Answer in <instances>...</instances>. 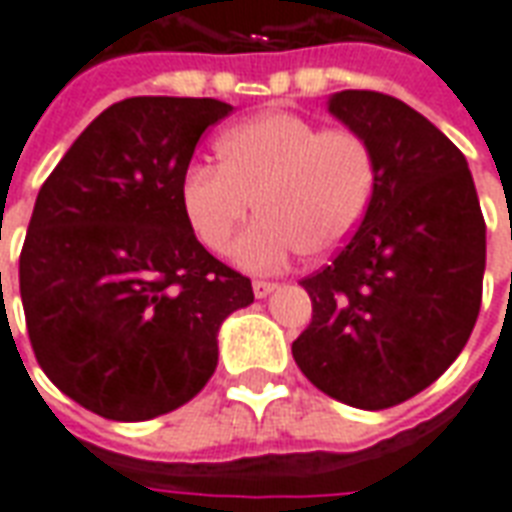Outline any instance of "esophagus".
Here are the masks:
<instances>
[{
  "label": "esophagus",
  "instance_id": "1",
  "mask_svg": "<svg viewBox=\"0 0 512 512\" xmlns=\"http://www.w3.org/2000/svg\"><path fill=\"white\" fill-rule=\"evenodd\" d=\"M252 290H255L257 299H266V296H271V293L277 290V285H274V282H266V279H257L255 285H252Z\"/></svg>",
  "mask_w": 512,
  "mask_h": 512
}]
</instances>
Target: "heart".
Here are the masks:
<instances>
[{
  "label": "heart",
  "instance_id": "obj_1",
  "mask_svg": "<svg viewBox=\"0 0 512 512\" xmlns=\"http://www.w3.org/2000/svg\"><path fill=\"white\" fill-rule=\"evenodd\" d=\"M219 167L191 164L178 186L183 219L205 249L222 252L252 211L255 222L230 249L233 263L271 274L293 257H329L365 222L376 194V153L354 128H321L296 112H263L216 139Z\"/></svg>",
  "mask_w": 512,
  "mask_h": 512
}]
</instances>
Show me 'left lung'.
Segmentation results:
<instances>
[{
    "label": "left lung",
    "instance_id": "8db88e82",
    "mask_svg": "<svg viewBox=\"0 0 512 512\" xmlns=\"http://www.w3.org/2000/svg\"><path fill=\"white\" fill-rule=\"evenodd\" d=\"M326 109L373 145L376 194L343 252L301 279L312 323L293 359L329 397L378 411L463 351L483 299L485 222L463 153L417 109L370 90L329 95Z\"/></svg>",
    "mask_w": 512,
    "mask_h": 512
}]
</instances>
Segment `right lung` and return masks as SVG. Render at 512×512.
Instances as JSON below:
<instances>
[{
  "label": "right lung",
  "mask_w": 512,
  "mask_h": 512,
  "mask_svg": "<svg viewBox=\"0 0 512 512\" xmlns=\"http://www.w3.org/2000/svg\"><path fill=\"white\" fill-rule=\"evenodd\" d=\"M213 98L109 106L40 186L18 260L32 351L79 406L117 422L175 411L208 384L227 315L255 301L183 219L178 186Z\"/></svg>",
  "instance_id": "1"
}]
</instances>
